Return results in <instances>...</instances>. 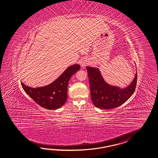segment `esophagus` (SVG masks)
<instances>
[{"mask_svg":"<svg viewBox=\"0 0 158 158\" xmlns=\"http://www.w3.org/2000/svg\"><path fill=\"white\" fill-rule=\"evenodd\" d=\"M89 64L88 63V60L86 59H83L81 61V67H85V66Z\"/></svg>","mask_w":158,"mask_h":158,"instance_id":"1","label":"esophagus"}]
</instances>
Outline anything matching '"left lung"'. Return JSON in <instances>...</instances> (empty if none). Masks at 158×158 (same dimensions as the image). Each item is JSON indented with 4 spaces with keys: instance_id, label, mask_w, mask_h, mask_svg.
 Instances as JSON below:
<instances>
[{
    "instance_id": "left-lung-1",
    "label": "left lung",
    "mask_w": 158,
    "mask_h": 158,
    "mask_svg": "<svg viewBox=\"0 0 158 158\" xmlns=\"http://www.w3.org/2000/svg\"><path fill=\"white\" fill-rule=\"evenodd\" d=\"M92 102L97 107L110 109L121 106L133 94L137 83V72L132 83L124 89L108 85L98 68L87 67Z\"/></svg>"
}]
</instances>
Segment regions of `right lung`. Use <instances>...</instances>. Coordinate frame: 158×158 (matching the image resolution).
<instances>
[{
	"mask_svg": "<svg viewBox=\"0 0 158 158\" xmlns=\"http://www.w3.org/2000/svg\"><path fill=\"white\" fill-rule=\"evenodd\" d=\"M79 69L78 64L69 66L55 81L44 87L31 88L23 83L21 85L26 93L40 106L48 110L57 109L66 102L68 81Z\"/></svg>",
	"mask_w": 158,
	"mask_h": 158,
	"instance_id": "obj_1",
	"label": "right lung"
}]
</instances>
